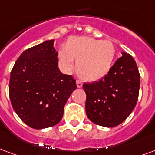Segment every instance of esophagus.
<instances>
[{"label":"esophagus","instance_id":"1","mask_svg":"<svg viewBox=\"0 0 155 155\" xmlns=\"http://www.w3.org/2000/svg\"><path fill=\"white\" fill-rule=\"evenodd\" d=\"M76 85H77L78 88H81L82 87V85H83V83H82V81H76Z\"/></svg>","mask_w":155,"mask_h":155}]
</instances>
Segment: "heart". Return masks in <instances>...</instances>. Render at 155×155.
Returning a JSON list of instances; mask_svg holds the SVG:
<instances>
[{
	"instance_id": "obj_1",
	"label": "heart",
	"mask_w": 155,
	"mask_h": 155,
	"mask_svg": "<svg viewBox=\"0 0 155 155\" xmlns=\"http://www.w3.org/2000/svg\"><path fill=\"white\" fill-rule=\"evenodd\" d=\"M116 49L108 40H98L89 37H71L58 51L61 66L71 71L76 59L75 71L87 81H98L105 76L112 67Z\"/></svg>"
}]
</instances>
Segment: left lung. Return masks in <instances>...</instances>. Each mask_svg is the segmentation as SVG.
Here are the masks:
<instances>
[{
  "instance_id": "obj_1",
  "label": "left lung",
  "mask_w": 155,
  "mask_h": 155,
  "mask_svg": "<svg viewBox=\"0 0 155 155\" xmlns=\"http://www.w3.org/2000/svg\"><path fill=\"white\" fill-rule=\"evenodd\" d=\"M140 81V75L134 58L122 52L103 79L83 84L88 118L105 127L122 123L136 107Z\"/></svg>"
}]
</instances>
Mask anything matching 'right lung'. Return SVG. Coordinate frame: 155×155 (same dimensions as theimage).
<instances>
[{
	"label": "right lung",
	"mask_w": 155,
	"mask_h": 155,
	"mask_svg": "<svg viewBox=\"0 0 155 155\" xmlns=\"http://www.w3.org/2000/svg\"><path fill=\"white\" fill-rule=\"evenodd\" d=\"M48 40L25 50L10 72L9 95L15 112L34 129L53 127L61 120L64 107L77 88L71 75L62 74Z\"/></svg>",
	"instance_id": "add662e5"
}]
</instances>
